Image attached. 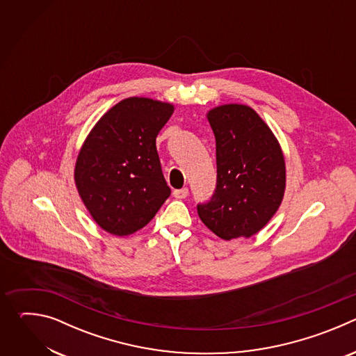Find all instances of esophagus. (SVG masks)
Wrapping results in <instances>:
<instances>
[{"mask_svg": "<svg viewBox=\"0 0 356 356\" xmlns=\"http://www.w3.org/2000/svg\"><path fill=\"white\" fill-rule=\"evenodd\" d=\"M173 195H175L176 198H179V200H181V198H186V197L188 195V188H187V187H183V188L175 190V191H173Z\"/></svg>", "mask_w": 356, "mask_h": 356, "instance_id": "1", "label": "esophagus"}]
</instances>
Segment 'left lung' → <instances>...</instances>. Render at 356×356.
Wrapping results in <instances>:
<instances>
[{"mask_svg": "<svg viewBox=\"0 0 356 356\" xmlns=\"http://www.w3.org/2000/svg\"><path fill=\"white\" fill-rule=\"evenodd\" d=\"M207 118L216 135L217 186L207 202L197 204L198 217L225 241L249 238L269 222L283 200L280 145L248 106H220Z\"/></svg>", "mask_w": 356, "mask_h": 356, "instance_id": "left-lung-1", "label": "left lung"}]
</instances>
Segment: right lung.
I'll return each mask as SVG.
<instances>
[{"mask_svg":"<svg viewBox=\"0 0 356 356\" xmlns=\"http://www.w3.org/2000/svg\"><path fill=\"white\" fill-rule=\"evenodd\" d=\"M173 110L156 99L125 98L99 118L83 143L74 180L84 206L104 231L117 236L136 232L170 195L156 136Z\"/></svg>","mask_w":356,"mask_h":356,"instance_id":"add662e5","label":"right lung"}]
</instances>
